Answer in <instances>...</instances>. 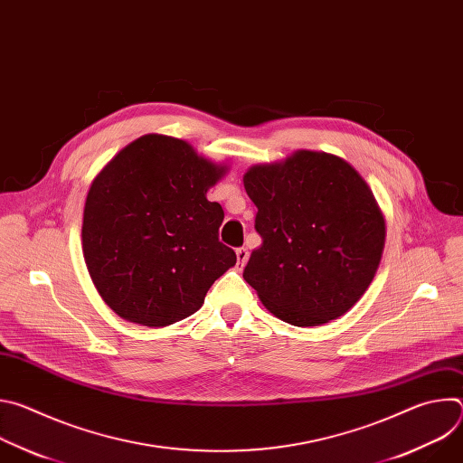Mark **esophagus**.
Wrapping results in <instances>:
<instances>
[{"label": "esophagus", "mask_w": 463, "mask_h": 463, "mask_svg": "<svg viewBox=\"0 0 463 463\" xmlns=\"http://www.w3.org/2000/svg\"><path fill=\"white\" fill-rule=\"evenodd\" d=\"M236 258H238V266H240V268H243L245 263H247V260H249V250H247L245 247L236 249Z\"/></svg>", "instance_id": "obj_1"}]
</instances>
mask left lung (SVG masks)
<instances>
[{
  "label": "left lung",
  "mask_w": 463,
  "mask_h": 463,
  "mask_svg": "<svg viewBox=\"0 0 463 463\" xmlns=\"http://www.w3.org/2000/svg\"><path fill=\"white\" fill-rule=\"evenodd\" d=\"M263 243L243 279L260 302L293 326L345 315L368 289L384 249L386 225L373 192L345 159L297 150L243 175Z\"/></svg>",
  "instance_id": "left-lung-1"
}]
</instances>
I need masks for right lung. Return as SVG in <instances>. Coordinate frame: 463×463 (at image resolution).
<instances>
[{
  "mask_svg": "<svg viewBox=\"0 0 463 463\" xmlns=\"http://www.w3.org/2000/svg\"><path fill=\"white\" fill-rule=\"evenodd\" d=\"M227 174L186 141L148 134L93 179L82 252L102 300L124 320L163 327L200 309L236 263L218 240L220 203L207 190Z\"/></svg>",
  "mask_w": 463,
  "mask_h": 463,
  "instance_id": "right-lung-1",
  "label": "right lung"
}]
</instances>
